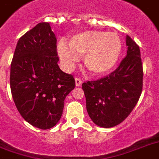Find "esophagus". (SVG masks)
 Masks as SVG:
<instances>
[{
	"label": "esophagus",
	"mask_w": 159,
	"mask_h": 159,
	"mask_svg": "<svg viewBox=\"0 0 159 159\" xmlns=\"http://www.w3.org/2000/svg\"><path fill=\"white\" fill-rule=\"evenodd\" d=\"M75 82H76V86L77 87H80L82 84V80L79 78V77H76L75 78Z\"/></svg>",
	"instance_id": "esophagus-1"
}]
</instances>
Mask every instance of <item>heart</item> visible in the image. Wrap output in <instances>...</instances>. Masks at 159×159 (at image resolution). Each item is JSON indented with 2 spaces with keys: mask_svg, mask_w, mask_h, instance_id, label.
<instances>
[{
  "mask_svg": "<svg viewBox=\"0 0 159 159\" xmlns=\"http://www.w3.org/2000/svg\"><path fill=\"white\" fill-rule=\"evenodd\" d=\"M68 46L60 43L58 54L66 66L71 67L78 57L84 56V64L96 75L104 74L112 68L121 52L118 34L103 31H86L69 39Z\"/></svg>",
  "mask_w": 159,
  "mask_h": 159,
  "instance_id": "obj_1",
  "label": "heart"
}]
</instances>
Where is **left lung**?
Masks as SVG:
<instances>
[{
    "mask_svg": "<svg viewBox=\"0 0 159 159\" xmlns=\"http://www.w3.org/2000/svg\"><path fill=\"white\" fill-rule=\"evenodd\" d=\"M126 45L127 54L115 71L82 85L90 118L103 128L123 122L142 93L143 70L139 47L129 36L126 37Z\"/></svg>",
    "mask_w": 159,
    "mask_h": 159,
    "instance_id": "8db88e82",
    "label": "left lung"
}]
</instances>
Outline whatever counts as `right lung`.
<instances>
[{
	"instance_id": "1",
	"label": "right lung",
	"mask_w": 159,
	"mask_h": 159,
	"mask_svg": "<svg viewBox=\"0 0 159 159\" xmlns=\"http://www.w3.org/2000/svg\"><path fill=\"white\" fill-rule=\"evenodd\" d=\"M57 39L47 22L20 38L11 64L14 102L28 123L48 129L61 118L64 100L75 87L72 74L60 69Z\"/></svg>"
}]
</instances>
